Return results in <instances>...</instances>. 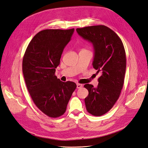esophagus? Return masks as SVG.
<instances>
[{
  "label": "esophagus",
  "mask_w": 148,
  "mask_h": 148,
  "mask_svg": "<svg viewBox=\"0 0 148 148\" xmlns=\"http://www.w3.org/2000/svg\"><path fill=\"white\" fill-rule=\"evenodd\" d=\"M82 87V85L80 84H77V88H80Z\"/></svg>",
  "instance_id": "esophagus-1"
}]
</instances>
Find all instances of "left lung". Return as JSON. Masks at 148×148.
Wrapping results in <instances>:
<instances>
[{"label":"left lung","instance_id":"1","mask_svg":"<svg viewBox=\"0 0 148 148\" xmlns=\"http://www.w3.org/2000/svg\"><path fill=\"white\" fill-rule=\"evenodd\" d=\"M94 48L93 68L101 72L96 88L85 84L88 91L85 99L88 112L99 116L108 112L118 99L123 87L126 68L125 52L123 42L115 32L103 25H93L76 29Z\"/></svg>","mask_w":148,"mask_h":148}]
</instances>
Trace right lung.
Returning a JSON list of instances; mask_svg holds the SVG:
<instances>
[{
  "instance_id": "1",
  "label": "right lung",
  "mask_w": 148,
  "mask_h": 148,
  "mask_svg": "<svg viewBox=\"0 0 148 148\" xmlns=\"http://www.w3.org/2000/svg\"><path fill=\"white\" fill-rule=\"evenodd\" d=\"M74 29H46L34 36L23 60V73L32 99L40 110L51 118L63 115L77 85L62 82L55 75L56 68Z\"/></svg>"
}]
</instances>
